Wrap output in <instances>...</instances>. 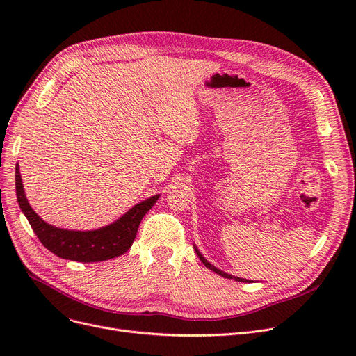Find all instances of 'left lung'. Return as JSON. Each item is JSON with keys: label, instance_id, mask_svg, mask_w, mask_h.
<instances>
[{"label": "left lung", "instance_id": "left-lung-1", "mask_svg": "<svg viewBox=\"0 0 356 356\" xmlns=\"http://www.w3.org/2000/svg\"><path fill=\"white\" fill-rule=\"evenodd\" d=\"M195 251H196V254H197V257H199V259L202 261V263L207 266L209 270H212V271H215L216 274H219V275H222V277H227V278H234V280H236V282H241V283H250L248 280H245V278H239V277H234V275H231V274H227V273H223V271H220L219 268H216V267H213L211 263H208L207 261V258H204L200 252H199V250L195 247Z\"/></svg>", "mask_w": 356, "mask_h": 356}]
</instances>
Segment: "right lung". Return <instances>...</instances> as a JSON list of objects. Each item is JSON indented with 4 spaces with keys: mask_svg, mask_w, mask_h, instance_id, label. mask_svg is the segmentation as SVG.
Returning a JSON list of instances; mask_svg holds the SVG:
<instances>
[{
    "mask_svg": "<svg viewBox=\"0 0 356 356\" xmlns=\"http://www.w3.org/2000/svg\"><path fill=\"white\" fill-rule=\"evenodd\" d=\"M15 193L23 213L42 244L54 255L78 263L106 261L127 252L136 239L140 222L153 208L160 195L137 203L114 223L95 231H67L49 225L29 204L18 163L15 165Z\"/></svg>",
    "mask_w": 356,
    "mask_h": 356,
    "instance_id": "1",
    "label": "right lung"
}]
</instances>
